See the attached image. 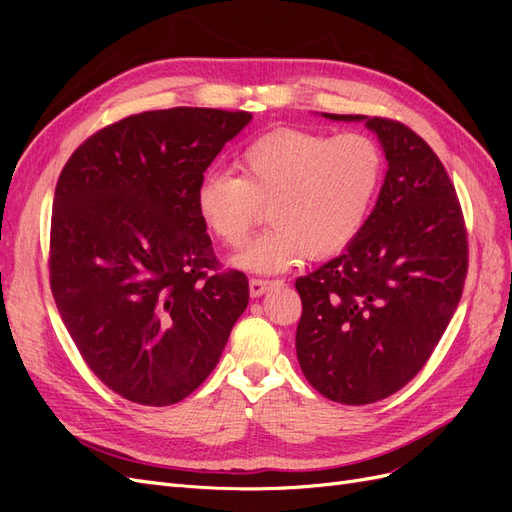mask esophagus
<instances>
[{
  "label": "esophagus",
  "mask_w": 512,
  "mask_h": 512,
  "mask_svg": "<svg viewBox=\"0 0 512 512\" xmlns=\"http://www.w3.org/2000/svg\"><path fill=\"white\" fill-rule=\"evenodd\" d=\"M275 284H280L277 280H262V277H252L250 280V294L252 297H262L269 288H273Z\"/></svg>",
  "instance_id": "1"
}]
</instances>
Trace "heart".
Returning <instances> with one entry per match:
<instances>
[{"label": "heart", "mask_w": 512, "mask_h": 512, "mask_svg": "<svg viewBox=\"0 0 512 512\" xmlns=\"http://www.w3.org/2000/svg\"><path fill=\"white\" fill-rule=\"evenodd\" d=\"M237 175L211 170L196 185V213L211 237L239 247L267 205L271 228L232 258L254 273H277L305 254L342 252L367 222L384 179V153L361 132L329 136L275 128L243 147Z\"/></svg>", "instance_id": "obj_1"}]
</instances>
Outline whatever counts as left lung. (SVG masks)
<instances>
[{"instance_id": "1", "label": "left lung", "mask_w": 512, "mask_h": 512, "mask_svg": "<svg viewBox=\"0 0 512 512\" xmlns=\"http://www.w3.org/2000/svg\"><path fill=\"white\" fill-rule=\"evenodd\" d=\"M322 117L365 121L389 162L346 252L294 282L303 376L327 399L363 406L406 386L438 346L466 282L468 235L455 185L421 136L384 117Z\"/></svg>"}]
</instances>
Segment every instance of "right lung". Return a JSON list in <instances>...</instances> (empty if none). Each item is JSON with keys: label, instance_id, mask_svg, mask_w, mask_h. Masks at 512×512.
<instances>
[{"label": "right lung", "instance_id": "obj_1", "mask_svg": "<svg viewBox=\"0 0 512 512\" xmlns=\"http://www.w3.org/2000/svg\"><path fill=\"white\" fill-rule=\"evenodd\" d=\"M252 115L177 106L102 128L61 170L51 218V290L72 342L117 395L170 406L218 365L250 301L218 271L196 185Z\"/></svg>", "mask_w": 512, "mask_h": 512}]
</instances>
